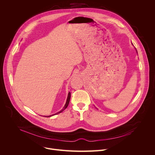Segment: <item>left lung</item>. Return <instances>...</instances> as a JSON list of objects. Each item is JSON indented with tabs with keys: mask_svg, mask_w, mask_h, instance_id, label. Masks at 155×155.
<instances>
[{
	"mask_svg": "<svg viewBox=\"0 0 155 155\" xmlns=\"http://www.w3.org/2000/svg\"><path fill=\"white\" fill-rule=\"evenodd\" d=\"M132 45H133V44H132ZM135 49L136 50V48H135ZM136 51H137V50H136Z\"/></svg>",
	"mask_w": 155,
	"mask_h": 155,
	"instance_id": "obj_1",
	"label": "left lung"
}]
</instances>
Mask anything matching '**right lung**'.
Wrapping results in <instances>:
<instances>
[{
  "instance_id": "right-lung-1",
  "label": "right lung",
  "mask_w": 155,
  "mask_h": 155,
  "mask_svg": "<svg viewBox=\"0 0 155 155\" xmlns=\"http://www.w3.org/2000/svg\"><path fill=\"white\" fill-rule=\"evenodd\" d=\"M70 99H71V93L69 92V93H68V98H67V101H66V103H65L64 107H63V108H62L61 110H60L59 112H57V113H56V114H53V115H50V116H45V117H52V116H54V115H55L59 114L61 113L62 112H63L64 110L66 108L68 107V105H69V102H70Z\"/></svg>"
}]
</instances>
